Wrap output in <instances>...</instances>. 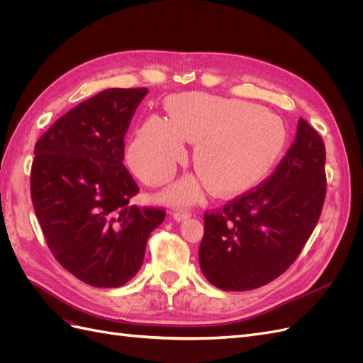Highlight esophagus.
Segmentation results:
<instances>
[{"label":"esophagus","mask_w":363,"mask_h":363,"mask_svg":"<svg viewBox=\"0 0 363 363\" xmlns=\"http://www.w3.org/2000/svg\"><path fill=\"white\" fill-rule=\"evenodd\" d=\"M189 216H191V213H188V212H183V211H177V212H174V213H172V218H174L175 221H177V223L184 221V219H188Z\"/></svg>","instance_id":"1"}]
</instances>
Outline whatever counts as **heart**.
Instances as JSON below:
<instances>
[{"label": "heart", "instance_id": "heart-1", "mask_svg": "<svg viewBox=\"0 0 363 363\" xmlns=\"http://www.w3.org/2000/svg\"><path fill=\"white\" fill-rule=\"evenodd\" d=\"M169 119L148 116L128 147L130 168L140 180L159 186L186 160V143L195 145L200 175H186L163 194L172 204L199 201L213 186L219 195L244 192L276 167L286 147L281 121L260 107L207 94H180L168 103Z\"/></svg>", "mask_w": 363, "mask_h": 363}]
</instances>
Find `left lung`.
Listing matches in <instances>:
<instances>
[{
    "label": "left lung",
    "mask_w": 363,
    "mask_h": 363,
    "mask_svg": "<svg viewBox=\"0 0 363 363\" xmlns=\"http://www.w3.org/2000/svg\"><path fill=\"white\" fill-rule=\"evenodd\" d=\"M325 147L298 119L294 144L255 191L204 216L200 268L223 291H251L286 271L320 219L325 196Z\"/></svg>",
    "instance_id": "left-lung-1"
}]
</instances>
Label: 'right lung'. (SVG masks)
<instances>
[{
	"label": "right lung",
	"mask_w": 363,
	"mask_h": 363,
	"mask_svg": "<svg viewBox=\"0 0 363 363\" xmlns=\"http://www.w3.org/2000/svg\"><path fill=\"white\" fill-rule=\"evenodd\" d=\"M139 89L103 91L59 118L35 147L31 201L60 265L95 288H119L142 267L164 211L130 206L139 192L124 167V136Z\"/></svg>",
	"instance_id": "1"
}]
</instances>
